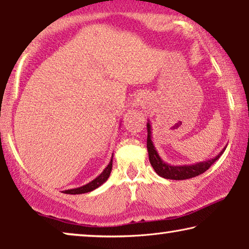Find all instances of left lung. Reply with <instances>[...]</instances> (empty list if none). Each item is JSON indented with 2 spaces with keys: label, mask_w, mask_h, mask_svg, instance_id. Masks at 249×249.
Here are the masks:
<instances>
[{
  "label": "left lung",
  "mask_w": 249,
  "mask_h": 249,
  "mask_svg": "<svg viewBox=\"0 0 249 249\" xmlns=\"http://www.w3.org/2000/svg\"><path fill=\"white\" fill-rule=\"evenodd\" d=\"M146 128H148V139H146V148H148L149 152V160L153 169L159 176L167 178V179H174V180H183L188 179V178H193L198 176L209 169L213 163L218 160L220 157L222 156V153L225 152L227 146H225L221 150V152L218 156H215L214 158H211L205 161H201V162L193 163V164H183V166H173L169 164L161 159L158 151H157L155 144L152 142V128L150 121L146 123Z\"/></svg>",
  "instance_id": "left-lung-1"
}]
</instances>
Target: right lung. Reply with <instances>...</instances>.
I'll return each instance as SVG.
<instances>
[{
	"mask_svg": "<svg viewBox=\"0 0 249 249\" xmlns=\"http://www.w3.org/2000/svg\"><path fill=\"white\" fill-rule=\"evenodd\" d=\"M111 168H113V157H111V159L109 161V163H108V166L105 168L103 173H101L99 176L94 178L93 180H91L90 183L83 185L81 187H76V188H72V190H66V191H63V193L65 194H85V193H89V192L96 190L99 186H101L105 181L108 179V177H109L110 175V171H111Z\"/></svg>",
	"mask_w": 249,
	"mask_h": 249,
	"instance_id": "obj_1",
	"label": "right lung"
}]
</instances>
